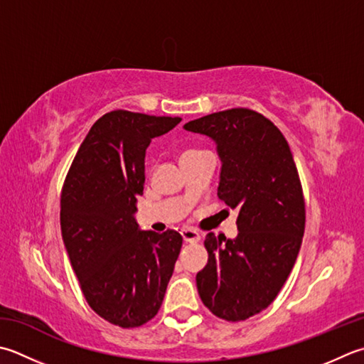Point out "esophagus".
<instances>
[{"mask_svg":"<svg viewBox=\"0 0 364 364\" xmlns=\"http://www.w3.org/2000/svg\"><path fill=\"white\" fill-rule=\"evenodd\" d=\"M180 233H181V237H183L184 241H186V243H198V241H200V235H198V232L188 229V227L181 229Z\"/></svg>","mask_w":364,"mask_h":364,"instance_id":"34e87169","label":"esophagus"}]
</instances>
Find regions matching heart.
Returning <instances> with one entry per match:
<instances>
[{
  "instance_id": "1",
  "label": "heart",
  "mask_w": 364,
  "mask_h": 364,
  "mask_svg": "<svg viewBox=\"0 0 364 364\" xmlns=\"http://www.w3.org/2000/svg\"><path fill=\"white\" fill-rule=\"evenodd\" d=\"M189 153H194V149H189V151H184L183 154H189ZM183 154H181V156H183Z\"/></svg>"
}]
</instances>
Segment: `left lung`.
<instances>
[{
	"mask_svg": "<svg viewBox=\"0 0 364 364\" xmlns=\"http://www.w3.org/2000/svg\"><path fill=\"white\" fill-rule=\"evenodd\" d=\"M183 127L215 141L218 196L238 210L237 237L206 235L198 295L215 316L240 322L272 304L300 252L304 200L294 156L281 131L254 110L216 112Z\"/></svg>",
	"mask_w": 364,
	"mask_h": 364,
	"instance_id": "obj_1",
	"label": "left lung"
}]
</instances>
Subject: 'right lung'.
<instances>
[{"mask_svg":"<svg viewBox=\"0 0 364 364\" xmlns=\"http://www.w3.org/2000/svg\"><path fill=\"white\" fill-rule=\"evenodd\" d=\"M178 117L113 110L99 118L74 158L61 194V233L88 304L121 328L151 320L183 245L176 230H140L145 154Z\"/></svg>","mask_w":364,"mask_h":364,"instance_id":"right-lung-1","label":"right lung"}]
</instances>
